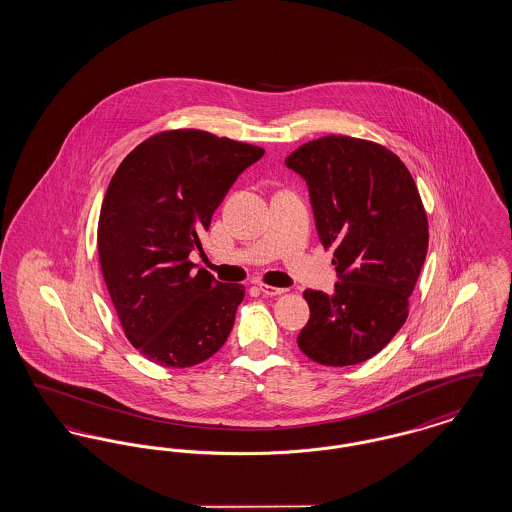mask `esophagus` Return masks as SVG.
<instances>
[{"label":"esophagus","instance_id":"esophagus-1","mask_svg":"<svg viewBox=\"0 0 512 512\" xmlns=\"http://www.w3.org/2000/svg\"><path fill=\"white\" fill-rule=\"evenodd\" d=\"M259 290L263 292V295H268V297L282 295V293L286 292L284 288H274V286H268V284H259Z\"/></svg>","mask_w":512,"mask_h":512}]
</instances>
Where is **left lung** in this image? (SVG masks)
<instances>
[{"label":"left lung","instance_id":"8db88e82","mask_svg":"<svg viewBox=\"0 0 512 512\" xmlns=\"http://www.w3.org/2000/svg\"><path fill=\"white\" fill-rule=\"evenodd\" d=\"M286 165L307 184L320 244L334 249V293L305 290L311 318L297 345L318 365L365 363L409 317L428 251V217L405 163L370 140L322 136Z\"/></svg>","mask_w":512,"mask_h":512}]
</instances>
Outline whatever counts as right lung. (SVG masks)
Returning a JSON list of instances; mask_svg holds the SVG:
<instances>
[{"label": "right lung", "mask_w": 512, "mask_h": 512, "mask_svg": "<svg viewBox=\"0 0 512 512\" xmlns=\"http://www.w3.org/2000/svg\"><path fill=\"white\" fill-rule=\"evenodd\" d=\"M265 149L197 128L163 130L113 174L98 222L101 274L126 340L151 363L188 368L213 357L244 301L190 253L228 188Z\"/></svg>", "instance_id": "1"}]
</instances>
